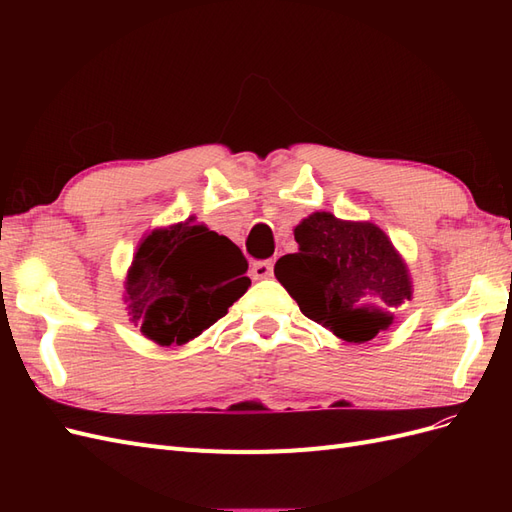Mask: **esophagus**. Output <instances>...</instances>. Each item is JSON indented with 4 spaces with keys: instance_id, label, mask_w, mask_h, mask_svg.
I'll return each instance as SVG.
<instances>
[{
    "instance_id": "esophagus-1",
    "label": "esophagus",
    "mask_w": 512,
    "mask_h": 512,
    "mask_svg": "<svg viewBox=\"0 0 512 512\" xmlns=\"http://www.w3.org/2000/svg\"><path fill=\"white\" fill-rule=\"evenodd\" d=\"M271 275H273V260H258L252 265L254 280H267Z\"/></svg>"
}]
</instances>
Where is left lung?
I'll use <instances>...</instances> for the list:
<instances>
[{
	"mask_svg": "<svg viewBox=\"0 0 512 512\" xmlns=\"http://www.w3.org/2000/svg\"><path fill=\"white\" fill-rule=\"evenodd\" d=\"M294 239L299 252L275 262V277L309 320L352 344L391 329L412 286L406 262L378 226L322 211L294 228Z\"/></svg>",
	"mask_w": 512,
	"mask_h": 512,
	"instance_id": "8db88e82",
	"label": "left lung"
}]
</instances>
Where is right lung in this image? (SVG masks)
<instances>
[{"mask_svg": "<svg viewBox=\"0 0 512 512\" xmlns=\"http://www.w3.org/2000/svg\"><path fill=\"white\" fill-rule=\"evenodd\" d=\"M245 273L239 247L205 224L153 230L128 271L130 320L160 346L190 342L252 286Z\"/></svg>", "mask_w": 512, "mask_h": 512, "instance_id": "add662e5", "label": "right lung"}]
</instances>
